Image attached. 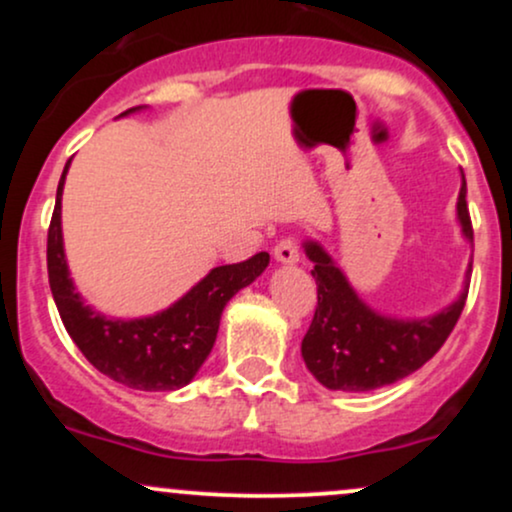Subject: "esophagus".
Instances as JSON below:
<instances>
[{"mask_svg":"<svg viewBox=\"0 0 512 512\" xmlns=\"http://www.w3.org/2000/svg\"><path fill=\"white\" fill-rule=\"evenodd\" d=\"M298 243L293 238H284L276 243L274 248V260L281 264H296L298 262Z\"/></svg>","mask_w":512,"mask_h":512,"instance_id":"1","label":"esophagus"}]
</instances>
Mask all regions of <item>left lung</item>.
Returning a JSON list of instances; mask_svg holds the SVG:
<instances>
[{
	"instance_id": "8db88e82",
	"label": "left lung",
	"mask_w": 512,
	"mask_h": 512,
	"mask_svg": "<svg viewBox=\"0 0 512 512\" xmlns=\"http://www.w3.org/2000/svg\"><path fill=\"white\" fill-rule=\"evenodd\" d=\"M457 223L464 240L472 243L464 173L457 195ZM303 250L313 262L310 274L317 284V308L301 354L317 383L327 390L370 392L407 378L445 344L467 301L472 262L464 272L460 296L450 305L426 317H397L370 308L317 240H305Z\"/></svg>"
}]
</instances>
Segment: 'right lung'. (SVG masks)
<instances>
[{
    "label": "right lung",
    "instance_id": "right-lung-1",
    "mask_svg": "<svg viewBox=\"0 0 512 512\" xmlns=\"http://www.w3.org/2000/svg\"><path fill=\"white\" fill-rule=\"evenodd\" d=\"M125 110L120 117L139 113ZM57 185L55 211L48 231L50 291L69 337L93 368L115 383L144 392H170L190 383L207 361L219 332L226 303L260 276L269 264V252H257L250 260L214 267L185 296L154 315L108 317L86 305L69 274L62 238V192L67 170Z\"/></svg>",
    "mask_w": 512,
    "mask_h": 512
}]
</instances>
